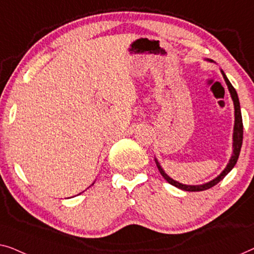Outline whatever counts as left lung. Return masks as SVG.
I'll return each instance as SVG.
<instances>
[{
    "label": "left lung",
    "mask_w": 254,
    "mask_h": 254,
    "mask_svg": "<svg viewBox=\"0 0 254 254\" xmlns=\"http://www.w3.org/2000/svg\"><path fill=\"white\" fill-rule=\"evenodd\" d=\"M206 61H208V62H214V61L207 59ZM221 73H222L223 76V79L226 81L227 86H228V90H229V93L231 95V99H233V102H234V109H235V123H234V132H233V154H231L230 159H229V162H228L227 167L224 168V169L221 171V174L219 176H216L214 180L207 182V183H203V184H199V185H188V184H182L180 182L173 180V178L168 176L166 174V171L162 169L161 164L159 163L158 159L154 158L155 160V163H156V167H158V169L160 171V174L162 175V177L166 180L168 183L174 185V187H176L178 189H181V190H184V191H190V192H197V191H203V190H207V189H210L213 188L214 185H216L219 182H221L223 180L224 177L227 176L228 174L230 173L231 169L235 167V164L237 163V160H238V156H239V153H241V148H242V144H243V120H242V113H241V105H239V99H238V95H237V92L234 88L233 85L228 79L226 73L223 72V70H221Z\"/></svg>",
    "instance_id": "1"
}]
</instances>
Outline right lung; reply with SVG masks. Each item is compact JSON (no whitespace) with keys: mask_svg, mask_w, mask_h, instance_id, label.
<instances>
[{"mask_svg":"<svg viewBox=\"0 0 254 254\" xmlns=\"http://www.w3.org/2000/svg\"><path fill=\"white\" fill-rule=\"evenodd\" d=\"M93 184H94V183H93ZM93 184H92V185H93ZM79 194H80V193H79Z\"/></svg>","mask_w":254,"mask_h":254,"instance_id":"right-lung-1","label":"right lung"}]
</instances>
